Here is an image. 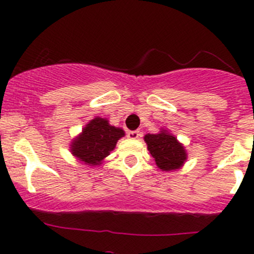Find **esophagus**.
<instances>
[{"label": "esophagus", "mask_w": 254, "mask_h": 254, "mask_svg": "<svg viewBox=\"0 0 254 254\" xmlns=\"http://www.w3.org/2000/svg\"><path fill=\"white\" fill-rule=\"evenodd\" d=\"M139 136H140V134H139V131H136V130H134V131H127V137H129V139L135 140V139H137Z\"/></svg>", "instance_id": "34e87169"}]
</instances>
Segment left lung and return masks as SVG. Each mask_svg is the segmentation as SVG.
<instances>
[{
  "label": "left lung",
  "instance_id": "1",
  "mask_svg": "<svg viewBox=\"0 0 254 254\" xmlns=\"http://www.w3.org/2000/svg\"><path fill=\"white\" fill-rule=\"evenodd\" d=\"M147 150L161 171L172 172L184 166L188 155L183 143L179 142L167 129H160L157 134H146L143 136Z\"/></svg>",
  "mask_w": 254,
  "mask_h": 254
}]
</instances>
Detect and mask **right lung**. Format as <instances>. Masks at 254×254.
Returning <instances> with one entry per match:
<instances>
[{
  "instance_id": "add662e5",
  "label": "right lung",
  "mask_w": 254,
  "mask_h": 254,
  "mask_svg": "<svg viewBox=\"0 0 254 254\" xmlns=\"http://www.w3.org/2000/svg\"><path fill=\"white\" fill-rule=\"evenodd\" d=\"M123 136H125V131L122 127L111 125L107 118L96 117L73 137L70 143V152L82 165L88 167L101 166Z\"/></svg>"
}]
</instances>
